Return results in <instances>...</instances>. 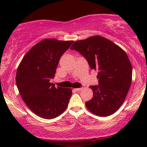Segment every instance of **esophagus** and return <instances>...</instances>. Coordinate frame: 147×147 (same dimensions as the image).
<instances>
[{
    "label": "esophagus",
    "instance_id": "1",
    "mask_svg": "<svg viewBox=\"0 0 147 147\" xmlns=\"http://www.w3.org/2000/svg\"><path fill=\"white\" fill-rule=\"evenodd\" d=\"M74 89L75 91H81L82 89V88H75V89Z\"/></svg>",
    "mask_w": 147,
    "mask_h": 147
}]
</instances>
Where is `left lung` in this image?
Masks as SVG:
<instances>
[{
  "instance_id": "1",
  "label": "left lung",
  "mask_w": 147,
  "mask_h": 147,
  "mask_svg": "<svg viewBox=\"0 0 147 147\" xmlns=\"http://www.w3.org/2000/svg\"><path fill=\"white\" fill-rule=\"evenodd\" d=\"M71 49L79 52L90 68L98 71V86H90L93 96L86 102L87 108L100 117L115 113L125 100L131 83L132 68L127 54L100 36L76 41Z\"/></svg>"
}]
</instances>
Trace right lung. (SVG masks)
<instances>
[{
  "label": "right lung",
  "instance_id": "1",
  "mask_svg": "<svg viewBox=\"0 0 147 147\" xmlns=\"http://www.w3.org/2000/svg\"><path fill=\"white\" fill-rule=\"evenodd\" d=\"M74 41L45 39L35 45L17 68L16 84L20 95L32 112L41 118H56L68 106L72 89L51 83L59 59Z\"/></svg>",
  "mask_w": 147,
  "mask_h": 147
}]
</instances>
